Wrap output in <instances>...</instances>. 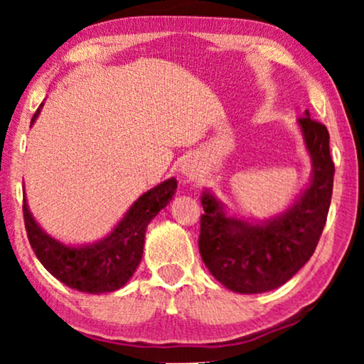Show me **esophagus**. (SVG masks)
<instances>
[{"label": "esophagus", "mask_w": 364, "mask_h": 364, "mask_svg": "<svg viewBox=\"0 0 364 364\" xmlns=\"http://www.w3.org/2000/svg\"><path fill=\"white\" fill-rule=\"evenodd\" d=\"M198 171H200V167H198V162L196 161V159L193 157L183 159L181 164V172L183 177L191 181V178H196L198 176Z\"/></svg>", "instance_id": "esophagus-1"}]
</instances>
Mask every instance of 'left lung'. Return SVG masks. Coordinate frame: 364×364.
I'll return each instance as SVG.
<instances>
[{
    "label": "left lung",
    "mask_w": 364,
    "mask_h": 364,
    "mask_svg": "<svg viewBox=\"0 0 364 364\" xmlns=\"http://www.w3.org/2000/svg\"><path fill=\"white\" fill-rule=\"evenodd\" d=\"M303 144L311 161L306 187L295 202L277 215L235 217L212 188L202 191V260L228 290L243 295L265 293L285 285L315 252L333 193L335 164L330 156V134L310 112L298 119Z\"/></svg>",
    "instance_id": "obj_1"
}]
</instances>
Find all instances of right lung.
<instances>
[{
	"mask_svg": "<svg viewBox=\"0 0 364 364\" xmlns=\"http://www.w3.org/2000/svg\"><path fill=\"white\" fill-rule=\"evenodd\" d=\"M41 106L31 126L41 114ZM177 191V178L171 177L144 192L129 207L107 235L92 243H64L49 235L29 210L24 192V225L38 260L54 278L82 293L116 291L131 280L142 260L147 225L168 205Z\"/></svg>",
	"mask_w": 364,
	"mask_h": 364,
	"instance_id": "add662e5",
	"label": "right lung"
}]
</instances>
